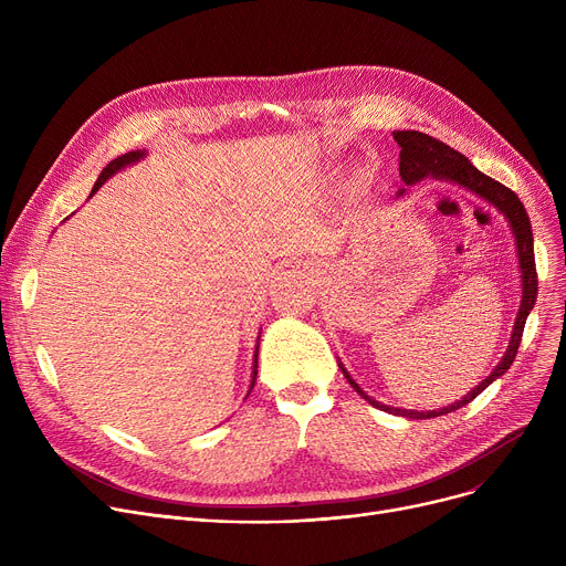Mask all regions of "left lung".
Masks as SVG:
<instances>
[{
  "label": "left lung",
  "instance_id": "1",
  "mask_svg": "<svg viewBox=\"0 0 566 566\" xmlns=\"http://www.w3.org/2000/svg\"><path fill=\"white\" fill-rule=\"evenodd\" d=\"M392 135H395V142L401 146V151H399V176H401L403 186H415V184L424 181V178H436V181L457 184V186L470 190L472 195H478L480 199L489 201L491 206H495L497 211L504 216V220L510 222V229H512L514 241H516L518 268H521L523 298H521V307H518V314H516V321H514L510 346H507V350H504V355L500 358V363L495 365V369L478 385V388H472V392H468L465 397H461L452 406H442L438 410H422V412L420 410H408V408L385 406V403L371 399L360 388V385L350 378L346 367L339 363V369L344 371L346 380L350 382V388L358 392L363 399H367L374 408H380V410L392 412V415H401V418H408V420H431V418H440V415H448L452 410L463 408L474 397L482 395L495 378H500L504 371L512 367L516 353H518V344H521V337H523L527 314L532 312L534 303H537V284L539 282H537V268H534V238H532V224H530V218L525 213V206L521 203V199L510 188H504L502 184L495 181V178L482 174L465 156H461L459 151H454V148H450L448 144H442L436 137H429V135L418 133V130H397ZM403 192H406V188H401L397 197H401Z\"/></svg>",
  "mask_w": 566,
  "mask_h": 566
}]
</instances>
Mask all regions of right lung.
<instances>
[{
    "label": "right lung",
    "mask_w": 566,
    "mask_h": 566,
    "mask_svg": "<svg viewBox=\"0 0 566 566\" xmlns=\"http://www.w3.org/2000/svg\"><path fill=\"white\" fill-rule=\"evenodd\" d=\"M146 158V151H128V154H124V156H118V158H114L103 171H101V176H98V181H96V186H94V190H92V195H96V190L107 181L109 176H114L116 171H122V169H126V167H130V165H135V163H139V160H144ZM256 350H259V346H256ZM254 382H256V353H254V365H252V380H250V390H248V395L252 392V388H254Z\"/></svg>",
    "instance_id": "add662e5"
}]
</instances>
